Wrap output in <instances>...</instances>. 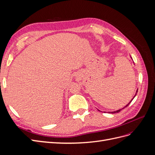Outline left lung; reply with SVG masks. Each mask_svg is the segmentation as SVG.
I'll use <instances>...</instances> for the list:
<instances>
[{
  "instance_id": "obj_1",
  "label": "left lung",
  "mask_w": 155,
  "mask_h": 155,
  "mask_svg": "<svg viewBox=\"0 0 155 155\" xmlns=\"http://www.w3.org/2000/svg\"><path fill=\"white\" fill-rule=\"evenodd\" d=\"M137 92H138V90L137 91V92H136V94H135V96H134L133 97V99H132V100H131V101H130V102L129 103V104H128L126 106H125V107H124V108H122V109H119V110H116V111H114V112H109V113H112V114H114V113H117V112H120V111H121V110H123L124 109H125V107H127V106H128V105H129V104H130V102L133 101V100L134 99V97L136 96V95H137Z\"/></svg>"
}]
</instances>
